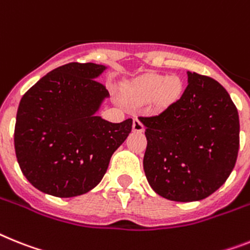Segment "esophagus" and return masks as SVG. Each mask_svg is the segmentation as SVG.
Returning <instances> with one entry per match:
<instances>
[{
    "label": "esophagus",
    "mask_w": 250,
    "mask_h": 250,
    "mask_svg": "<svg viewBox=\"0 0 250 250\" xmlns=\"http://www.w3.org/2000/svg\"><path fill=\"white\" fill-rule=\"evenodd\" d=\"M132 127H133V131L135 132H144L145 131L144 125H142L141 121L137 118L133 119V125H132Z\"/></svg>",
    "instance_id": "esophagus-1"
}]
</instances>
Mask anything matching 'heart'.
Masks as SVG:
<instances>
[{
    "label": "heart",
    "mask_w": 250,
    "mask_h": 250,
    "mask_svg": "<svg viewBox=\"0 0 250 250\" xmlns=\"http://www.w3.org/2000/svg\"><path fill=\"white\" fill-rule=\"evenodd\" d=\"M183 91V83L178 76L150 75L138 79L128 89V98L135 104L152 103L157 109H164L177 102Z\"/></svg>",
    "instance_id": "obj_1"
}]
</instances>
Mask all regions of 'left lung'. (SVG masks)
<instances>
[{
  "instance_id": "8db88e82",
  "label": "left lung",
  "mask_w": 250,
  "mask_h": 250,
  "mask_svg": "<svg viewBox=\"0 0 250 250\" xmlns=\"http://www.w3.org/2000/svg\"><path fill=\"white\" fill-rule=\"evenodd\" d=\"M180 99L154 117H140L146 127L144 170L151 188L167 200L200 201L225 183L239 150V115L216 80L187 71Z\"/></svg>"
}]
</instances>
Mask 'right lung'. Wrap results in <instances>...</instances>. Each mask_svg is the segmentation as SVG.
I'll return each instance as SVG.
<instances>
[{"label":"right lung","mask_w":250,"mask_h":250,"mask_svg":"<svg viewBox=\"0 0 250 250\" xmlns=\"http://www.w3.org/2000/svg\"><path fill=\"white\" fill-rule=\"evenodd\" d=\"M106 66L67 63L24 94L15 125V152L25 178L41 192L68 198L95 188L132 129L96 114L108 90L96 81Z\"/></svg>","instance_id":"add662e5"}]
</instances>
